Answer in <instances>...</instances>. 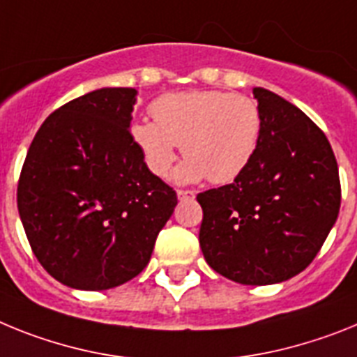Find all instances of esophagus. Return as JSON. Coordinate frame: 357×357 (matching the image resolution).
Segmentation results:
<instances>
[{
  "label": "esophagus",
  "instance_id": "obj_1",
  "mask_svg": "<svg viewBox=\"0 0 357 357\" xmlns=\"http://www.w3.org/2000/svg\"><path fill=\"white\" fill-rule=\"evenodd\" d=\"M178 197H179V199H194V197H196V192H194V190H183V188H179Z\"/></svg>",
  "mask_w": 357,
  "mask_h": 357
}]
</instances>
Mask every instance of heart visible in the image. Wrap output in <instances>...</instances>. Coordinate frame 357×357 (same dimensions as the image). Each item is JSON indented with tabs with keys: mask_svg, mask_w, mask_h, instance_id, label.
Masks as SVG:
<instances>
[{
	"mask_svg": "<svg viewBox=\"0 0 357 357\" xmlns=\"http://www.w3.org/2000/svg\"><path fill=\"white\" fill-rule=\"evenodd\" d=\"M151 114L154 122L132 123V142L158 178L169 176L181 145L187 160L174 172L179 183L234 181L252 163L262 136L259 104L241 93H167L151 104Z\"/></svg>",
	"mask_w": 357,
	"mask_h": 357,
	"instance_id": "1",
	"label": "heart"
}]
</instances>
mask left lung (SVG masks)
<instances>
[{"label": "left lung", "instance_id": "left-lung-1", "mask_svg": "<svg viewBox=\"0 0 357 357\" xmlns=\"http://www.w3.org/2000/svg\"><path fill=\"white\" fill-rule=\"evenodd\" d=\"M262 136L255 158L234 183L197 194L204 260L244 286L298 275L324 246L342 203L333 147L296 105L253 89Z\"/></svg>", "mask_w": 357, "mask_h": 357}]
</instances>
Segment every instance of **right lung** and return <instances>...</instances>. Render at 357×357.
<instances>
[{
    "mask_svg": "<svg viewBox=\"0 0 357 357\" xmlns=\"http://www.w3.org/2000/svg\"><path fill=\"white\" fill-rule=\"evenodd\" d=\"M136 95L102 88L61 105L24 158V234L43 268L73 289H111L140 275L178 204L131 138Z\"/></svg>",
    "mask_w": 357,
    "mask_h": 357,
    "instance_id": "add662e5",
    "label": "right lung"
}]
</instances>
